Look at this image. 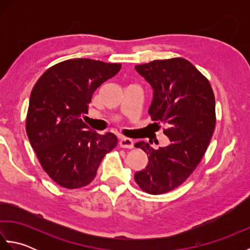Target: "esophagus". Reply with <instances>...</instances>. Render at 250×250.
Instances as JSON below:
<instances>
[{"mask_svg":"<svg viewBox=\"0 0 250 250\" xmlns=\"http://www.w3.org/2000/svg\"><path fill=\"white\" fill-rule=\"evenodd\" d=\"M119 145L122 148H129V149H131V148L134 147V142L131 139H128V137H122L119 142Z\"/></svg>","mask_w":250,"mask_h":250,"instance_id":"obj_1","label":"esophagus"}]
</instances>
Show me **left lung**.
Segmentation results:
<instances>
[{
  "instance_id": "1",
  "label": "left lung",
  "mask_w": 250,
  "mask_h": 250,
  "mask_svg": "<svg viewBox=\"0 0 250 250\" xmlns=\"http://www.w3.org/2000/svg\"><path fill=\"white\" fill-rule=\"evenodd\" d=\"M135 70L150 84L148 113L151 120L167 124L163 133L169 144L153 149L148 143H136L147 153L148 164L134 178L147 193H166L190 176L208 147L216 125L214 92L209 82L183 58L155 60Z\"/></svg>"
}]
</instances>
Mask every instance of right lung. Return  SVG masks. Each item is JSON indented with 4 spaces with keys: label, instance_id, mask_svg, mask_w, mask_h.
Instances as JSON below:
<instances>
[{
    "label": "right lung",
    "instance_id": "add662e5",
    "mask_svg": "<svg viewBox=\"0 0 250 250\" xmlns=\"http://www.w3.org/2000/svg\"><path fill=\"white\" fill-rule=\"evenodd\" d=\"M121 64L72 59L48 68L32 89L25 130L49 177L61 187H84L94 179L115 134H98L82 120L92 94L114 77Z\"/></svg>",
    "mask_w": 250,
    "mask_h": 250
}]
</instances>
